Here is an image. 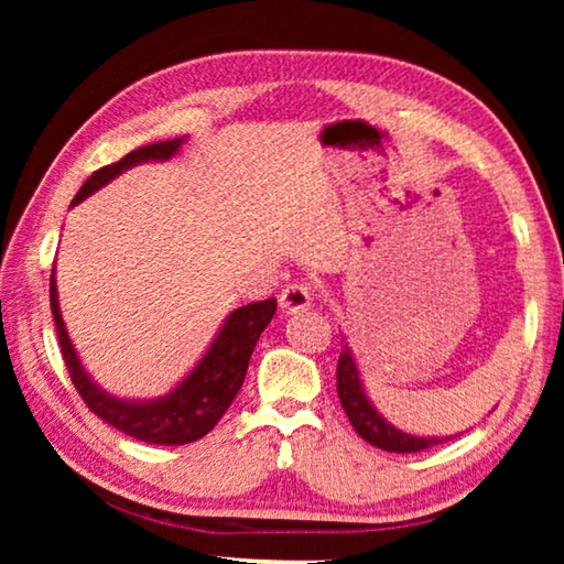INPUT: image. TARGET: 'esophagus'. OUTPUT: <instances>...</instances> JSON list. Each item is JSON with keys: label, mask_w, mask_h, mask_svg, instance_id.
<instances>
[{"label": "esophagus", "mask_w": 564, "mask_h": 564, "mask_svg": "<svg viewBox=\"0 0 564 564\" xmlns=\"http://www.w3.org/2000/svg\"><path fill=\"white\" fill-rule=\"evenodd\" d=\"M313 303V285L305 281H293L289 285H283V291L279 295V305L283 313H303L308 311Z\"/></svg>", "instance_id": "obj_1"}]
</instances>
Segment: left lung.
I'll return each instance as SVG.
<instances>
[{
	"instance_id": "1",
	"label": "left lung",
	"mask_w": 564,
	"mask_h": 564,
	"mask_svg": "<svg viewBox=\"0 0 564 564\" xmlns=\"http://www.w3.org/2000/svg\"><path fill=\"white\" fill-rule=\"evenodd\" d=\"M336 378H338L336 388H338L340 405H343V410H346L350 425L356 427V433L362 437V441H368L370 445L380 447V451L417 453V451H425V447H433V445H441L445 441H451V437H415V435H408L403 431H398L395 425H390L386 417H380L378 410L370 405L366 390H362L356 360H352L348 346L340 350Z\"/></svg>"
}]
</instances>
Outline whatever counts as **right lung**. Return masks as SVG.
<instances>
[{
	"instance_id": "obj_1",
	"label": "right lung",
	"mask_w": 564,
	"mask_h": 564,
	"mask_svg": "<svg viewBox=\"0 0 564 564\" xmlns=\"http://www.w3.org/2000/svg\"><path fill=\"white\" fill-rule=\"evenodd\" d=\"M184 144V137L159 141V144L141 147L131 151L117 164L101 166L99 171L84 181L79 194L74 196L72 206H76L84 198L91 196L94 191L107 186L111 178H117L121 171H127L144 161H166L176 154ZM50 301H52V316L56 326V336H59L62 358L69 370L74 388L94 415H99L104 423L117 427V431L127 433L137 441H144L151 445H186L204 437L212 427L224 417L228 405L243 386L248 360L259 343L263 328L269 326L275 313V299L248 303L243 308H236L231 316L218 330L212 348L206 356L198 360V366L181 380V383L171 390L169 395L156 400H119L94 383V380L84 373L76 350L72 346L69 336H66L62 313H59V295H56V281L54 273L50 279Z\"/></svg>"
}]
</instances>
